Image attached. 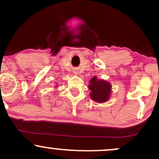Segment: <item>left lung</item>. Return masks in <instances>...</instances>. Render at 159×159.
I'll list each match as a JSON object with an SVG mask.
<instances>
[{
  "label": "left lung",
  "instance_id": "1",
  "mask_svg": "<svg viewBox=\"0 0 159 159\" xmlns=\"http://www.w3.org/2000/svg\"><path fill=\"white\" fill-rule=\"evenodd\" d=\"M90 98L98 103H105L109 100L111 94V85L109 81L98 79L94 76L89 81Z\"/></svg>",
  "mask_w": 159,
  "mask_h": 159
}]
</instances>
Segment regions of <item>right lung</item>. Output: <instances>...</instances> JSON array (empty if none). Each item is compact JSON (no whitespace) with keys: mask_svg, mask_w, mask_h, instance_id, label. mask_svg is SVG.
Wrapping results in <instances>:
<instances>
[{"mask_svg":"<svg viewBox=\"0 0 159 159\" xmlns=\"http://www.w3.org/2000/svg\"><path fill=\"white\" fill-rule=\"evenodd\" d=\"M57 84H56V86H55V88H57Z\"/></svg>","mask_w":159,"mask_h":159,"instance_id":"add662e5","label":"right lung"}]
</instances>
